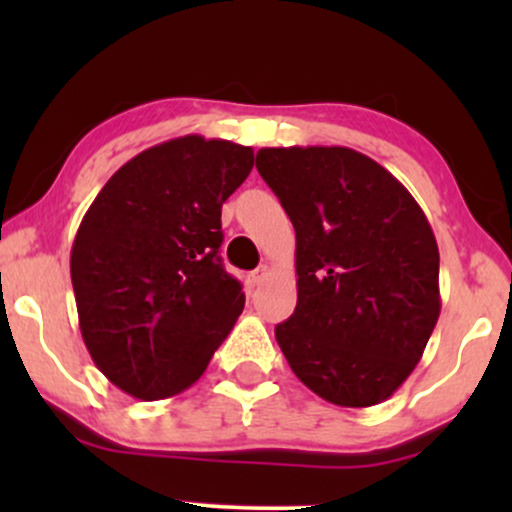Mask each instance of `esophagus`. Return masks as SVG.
<instances>
[{
  "label": "esophagus",
  "mask_w": 512,
  "mask_h": 512,
  "mask_svg": "<svg viewBox=\"0 0 512 512\" xmlns=\"http://www.w3.org/2000/svg\"><path fill=\"white\" fill-rule=\"evenodd\" d=\"M264 276H267V267H257L255 272L248 274V286L250 289H255V286H260L264 281Z\"/></svg>",
  "instance_id": "obj_1"
}]
</instances>
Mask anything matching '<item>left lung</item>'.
<instances>
[{
  "label": "left lung",
  "instance_id": "obj_1",
  "mask_svg": "<svg viewBox=\"0 0 512 512\" xmlns=\"http://www.w3.org/2000/svg\"><path fill=\"white\" fill-rule=\"evenodd\" d=\"M296 228L298 303L276 325L296 378L337 407L385 402L440 315L438 243L395 175L346 146L260 149Z\"/></svg>",
  "mask_w": 512,
  "mask_h": 512
}]
</instances>
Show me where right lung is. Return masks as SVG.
Listing matches in <instances>:
<instances>
[{
	"instance_id": "obj_1",
	"label": "right lung",
	"mask_w": 512,
	"mask_h": 512,
	"mask_svg": "<svg viewBox=\"0 0 512 512\" xmlns=\"http://www.w3.org/2000/svg\"><path fill=\"white\" fill-rule=\"evenodd\" d=\"M252 163L250 146L187 134L127 161L88 207L69 262L81 337L127 395L197 383L243 313L219 255L221 207Z\"/></svg>"
}]
</instances>
